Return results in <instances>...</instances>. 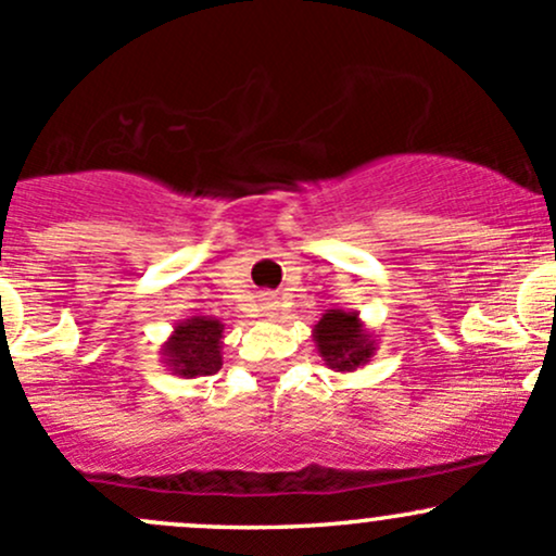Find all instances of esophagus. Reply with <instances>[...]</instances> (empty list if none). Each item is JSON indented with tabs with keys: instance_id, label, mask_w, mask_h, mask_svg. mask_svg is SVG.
<instances>
[{
	"instance_id": "34e87169",
	"label": "esophagus",
	"mask_w": 556,
	"mask_h": 556,
	"mask_svg": "<svg viewBox=\"0 0 556 556\" xmlns=\"http://www.w3.org/2000/svg\"><path fill=\"white\" fill-rule=\"evenodd\" d=\"M261 308L266 311V316H279L285 311V301L277 295H264L261 298Z\"/></svg>"
}]
</instances>
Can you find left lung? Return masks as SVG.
<instances>
[{
  "label": "left lung",
  "instance_id": "8db88e82",
  "mask_svg": "<svg viewBox=\"0 0 556 556\" xmlns=\"http://www.w3.org/2000/svg\"><path fill=\"white\" fill-rule=\"evenodd\" d=\"M316 351L334 371L367 367L377 351V334L364 325L358 311L329 308L311 329Z\"/></svg>",
  "mask_w": 556,
  "mask_h": 556
}]
</instances>
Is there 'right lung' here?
Segmentation results:
<instances>
[{
	"label": "right lung",
	"mask_w": 556,
	"mask_h": 556,
	"mask_svg": "<svg viewBox=\"0 0 556 556\" xmlns=\"http://www.w3.org/2000/svg\"><path fill=\"white\" fill-rule=\"evenodd\" d=\"M222 319L189 316L174 327L166 343L161 345L163 367L181 380L213 375V371L222 369Z\"/></svg>",
	"instance_id": "right-lung-1"
}]
</instances>
